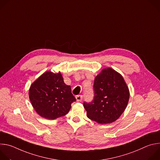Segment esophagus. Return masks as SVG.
<instances>
[{
  "label": "esophagus",
  "mask_w": 160,
  "mask_h": 160,
  "mask_svg": "<svg viewBox=\"0 0 160 160\" xmlns=\"http://www.w3.org/2000/svg\"><path fill=\"white\" fill-rule=\"evenodd\" d=\"M76 99H77V101L78 102H81L82 101L83 96L82 95H78V96H76Z\"/></svg>",
  "instance_id": "34e87169"
}]
</instances>
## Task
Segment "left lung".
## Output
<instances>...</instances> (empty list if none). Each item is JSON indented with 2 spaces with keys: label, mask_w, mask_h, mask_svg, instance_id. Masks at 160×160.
I'll return each instance as SVG.
<instances>
[{
  "label": "left lung",
  "mask_w": 160,
  "mask_h": 160,
  "mask_svg": "<svg viewBox=\"0 0 160 160\" xmlns=\"http://www.w3.org/2000/svg\"><path fill=\"white\" fill-rule=\"evenodd\" d=\"M93 87L94 99L83 102L87 117L101 124L116 121L127 108L130 97L123 77L112 68H105L95 78Z\"/></svg>",
  "instance_id": "left-lung-1"
}]
</instances>
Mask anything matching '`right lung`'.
<instances>
[{
  "label": "right lung",
  "instance_id": "obj_1",
  "mask_svg": "<svg viewBox=\"0 0 160 160\" xmlns=\"http://www.w3.org/2000/svg\"><path fill=\"white\" fill-rule=\"evenodd\" d=\"M29 98L40 116L54 120L66 115L76 101L70 85L64 83L61 73L46 72L30 86Z\"/></svg>",
  "mask_w": 160,
  "mask_h": 160
}]
</instances>
